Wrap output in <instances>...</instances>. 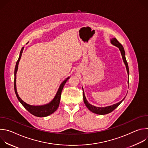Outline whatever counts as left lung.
Returning a JSON list of instances; mask_svg holds the SVG:
<instances>
[{
    "label": "left lung",
    "instance_id": "obj_1",
    "mask_svg": "<svg viewBox=\"0 0 148 148\" xmlns=\"http://www.w3.org/2000/svg\"><path fill=\"white\" fill-rule=\"evenodd\" d=\"M111 42L113 45H114V46H116L117 47L119 48V49L121 51L122 58H123V61L125 64L126 66V70H127V73H128V77H129V73L130 72H129L128 64V62H127V61H126V58H125V50H124V49H123L122 45L119 43V42L117 40V39H116L115 38H112L111 40ZM128 82L129 83V81H128ZM82 90H83V88H82ZM124 98L122 101H121L119 102H118L115 104L111 105V106H108V107H97L93 106V105H91L87 101V99L85 97V95H84V91H83V99H84V103H85L86 105V107L88 108V109L90 111H91L93 113L99 114V115H105V114H109V113L112 112L116 107H118L119 106V104L123 101Z\"/></svg>",
    "mask_w": 148,
    "mask_h": 148
}]
</instances>
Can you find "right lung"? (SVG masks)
<instances>
[{"mask_svg": "<svg viewBox=\"0 0 148 148\" xmlns=\"http://www.w3.org/2000/svg\"><path fill=\"white\" fill-rule=\"evenodd\" d=\"M24 49V47H22V50L20 51V56L18 58V60L16 62V64L14 69V91L15 94L16 95V97L18 99V100L20 101V102L22 103L23 106L27 110L30 114L32 115L38 116V117H45L47 116L53 112H54L58 108L59 104H60V98H61V92L62 90L63 87H64L66 82L69 79V77L66 78L64 81H63L58 90V91L54 98V99L51 101L49 103L45 105H41V106H33V105H30L26 102H25L22 99H21L17 92L16 90V73L18 69V62L20 61V59L21 58V56H22L23 50Z\"/></svg>", "mask_w": 148, "mask_h": 148, "instance_id": "right-lung-1", "label": "right lung"}]
</instances>
